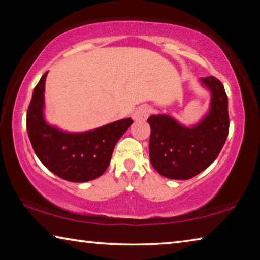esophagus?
Instances as JSON below:
<instances>
[{"label":"esophagus","mask_w":260,"mask_h":260,"mask_svg":"<svg viewBox=\"0 0 260 260\" xmlns=\"http://www.w3.org/2000/svg\"><path fill=\"white\" fill-rule=\"evenodd\" d=\"M150 112H151V109L149 105L147 104L140 105L139 108H136V110L133 113L134 120H146L149 117V114H150Z\"/></svg>","instance_id":"esophagus-1"}]
</instances>
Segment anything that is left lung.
Listing matches in <instances>:
<instances>
[{
  "label": "left lung",
  "mask_w": 260,
  "mask_h": 260,
  "mask_svg": "<svg viewBox=\"0 0 260 260\" xmlns=\"http://www.w3.org/2000/svg\"><path fill=\"white\" fill-rule=\"evenodd\" d=\"M199 81L210 93V104L196 124L186 126L167 113L148 118L151 165L165 178L188 180L203 172L226 142L230 118L225 88L214 77L200 78Z\"/></svg>",
  "instance_id": "left-lung-1"
}]
</instances>
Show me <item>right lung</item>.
I'll return each mask as SVG.
<instances>
[{
    "label": "right lung",
    "instance_id": "right-lung-1",
    "mask_svg": "<svg viewBox=\"0 0 260 260\" xmlns=\"http://www.w3.org/2000/svg\"><path fill=\"white\" fill-rule=\"evenodd\" d=\"M47 74L35 86L27 111V133L35 155L67 181L87 182L101 177L110 164L114 146L133 120L125 118L85 132H69L49 124L45 114Z\"/></svg>",
    "mask_w": 260,
    "mask_h": 260
}]
</instances>
